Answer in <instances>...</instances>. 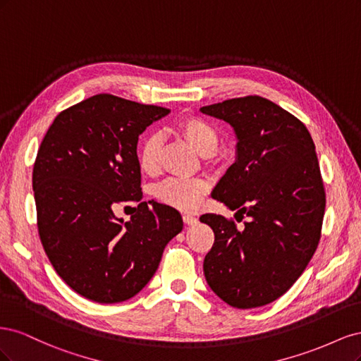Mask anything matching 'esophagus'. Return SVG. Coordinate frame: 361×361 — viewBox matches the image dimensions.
Returning <instances> with one entry per match:
<instances>
[{"mask_svg": "<svg viewBox=\"0 0 361 361\" xmlns=\"http://www.w3.org/2000/svg\"><path fill=\"white\" fill-rule=\"evenodd\" d=\"M183 223L185 224H195L199 221V218L195 216V215H192V214H183Z\"/></svg>", "mask_w": 361, "mask_h": 361, "instance_id": "1", "label": "esophagus"}]
</instances>
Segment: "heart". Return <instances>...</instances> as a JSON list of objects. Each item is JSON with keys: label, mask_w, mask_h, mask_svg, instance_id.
I'll return each mask as SVG.
<instances>
[{"label": "heart", "mask_w": 361, "mask_h": 361, "mask_svg": "<svg viewBox=\"0 0 361 361\" xmlns=\"http://www.w3.org/2000/svg\"><path fill=\"white\" fill-rule=\"evenodd\" d=\"M178 130L202 155H209L216 149L218 130L199 116L185 117L178 123ZM140 170L155 176L161 170V137L150 134L138 150ZM207 191V183L199 178H171L158 185L157 197L166 204L182 211H194L200 206L203 195Z\"/></svg>", "instance_id": "obj_1"}]
</instances>
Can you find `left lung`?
<instances>
[{
  "label": "left lung",
  "mask_w": 361,
  "mask_h": 361,
  "mask_svg": "<svg viewBox=\"0 0 361 361\" xmlns=\"http://www.w3.org/2000/svg\"><path fill=\"white\" fill-rule=\"evenodd\" d=\"M238 137L235 164L212 191L237 215L204 214L215 241L203 262L207 285L236 309L267 305L286 293L318 248L325 190L312 135L298 120L260 96L200 108Z\"/></svg>",
  "instance_id": "1"
}]
</instances>
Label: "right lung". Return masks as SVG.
<instances>
[{
	"mask_svg": "<svg viewBox=\"0 0 361 361\" xmlns=\"http://www.w3.org/2000/svg\"><path fill=\"white\" fill-rule=\"evenodd\" d=\"M170 110L101 93L61 111L32 169L43 250L69 288L94 302L133 298L183 227L171 206L143 202L138 135ZM138 202L129 222L114 215Z\"/></svg>",
	"mask_w": 361,
	"mask_h": 361,
	"instance_id": "add662e5",
	"label": "right lung"
}]
</instances>
